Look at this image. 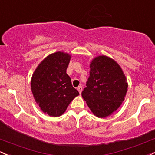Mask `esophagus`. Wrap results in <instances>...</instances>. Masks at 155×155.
<instances>
[{
	"instance_id": "esophagus-1",
	"label": "esophagus",
	"mask_w": 155,
	"mask_h": 155,
	"mask_svg": "<svg viewBox=\"0 0 155 155\" xmlns=\"http://www.w3.org/2000/svg\"><path fill=\"white\" fill-rule=\"evenodd\" d=\"M77 90H78V91L79 92V93H80V94H81V91H82V87H81V86H79V87H78Z\"/></svg>"
}]
</instances>
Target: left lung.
I'll return each instance as SVG.
<instances>
[{
  "label": "left lung",
  "mask_w": 155,
  "mask_h": 155,
  "mask_svg": "<svg viewBox=\"0 0 155 155\" xmlns=\"http://www.w3.org/2000/svg\"><path fill=\"white\" fill-rule=\"evenodd\" d=\"M90 68V77L81 96L94 115L105 118L124 100L127 79L118 63L106 56L96 57Z\"/></svg>",
  "instance_id": "8db88e82"
}]
</instances>
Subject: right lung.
Returning <instances> with one entry per match:
<instances>
[{
	"instance_id": "right-lung-1",
	"label": "right lung",
	"mask_w": 155,
	"mask_h": 155,
	"mask_svg": "<svg viewBox=\"0 0 155 155\" xmlns=\"http://www.w3.org/2000/svg\"><path fill=\"white\" fill-rule=\"evenodd\" d=\"M70 59L71 56L63 52L51 54L42 61L32 76L31 86L35 101L50 116L62 115L71 101L79 95L66 73Z\"/></svg>"
}]
</instances>
